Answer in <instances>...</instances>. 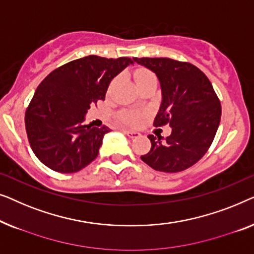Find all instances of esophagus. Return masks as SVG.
<instances>
[{
  "label": "esophagus",
  "mask_w": 254,
  "mask_h": 254,
  "mask_svg": "<svg viewBox=\"0 0 254 254\" xmlns=\"http://www.w3.org/2000/svg\"><path fill=\"white\" fill-rule=\"evenodd\" d=\"M124 133H126L127 137H130V138H137V137H139V135H140V133H139V132H137V131H131V130H127V128H124Z\"/></svg>",
  "instance_id": "34e87169"
}]
</instances>
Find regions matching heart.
I'll use <instances>...</instances> for the list:
<instances>
[{
  "label": "heart",
  "instance_id": "heart-1",
  "mask_svg": "<svg viewBox=\"0 0 254 254\" xmlns=\"http://www.w3.org/2000/svg\"><path fill=\"white\" fill-rule=\"evenodd\" d=\"M149 76H153V73L151 72V71H148L146 69H139L135 71L134 79L138 83V81L145 79V78H147ZM119 117L123 123L127 124V126L133 127V126H137V124L139 123L141 115H140V113L137 112V110H122V112H120Z\"/></svg>",
  "mask_w": 254,
  "mask_h": 254
}]
</instances>
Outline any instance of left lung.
<instances>
[{
  "mask_svg": "<svg viewBox=\"0 0 254 254\" xmlns=\"http://www.w3.org/2000/svg\"><path fill=\"white\" fill-rule=\"evenodd\" d=\"M159 78L162 102L154 127H171V134H149L152 147L141 160L163 173H178L197 163L212 145L221 120V103L208 78L189 62L168 57H134Z\"/></svg>",
  "mask_w": 254,
  "mask_h": 254,
  "instance_id": "left-lung-1",
  "label": "left lung"
}]
</instances>
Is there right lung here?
Instances as JSON below:
<instances>
[{
    "label": "right lung",
    "instance_id": "add662e5",
    "mask_svg": "<svg viewBox=\"0 0 254 254\" xmlns=\"http://www.w3.org/2000/svg\"><path fill=\"white\" fill-rule=\"evenodd\" d=\"M128 57L90 55L57 67L39 85L25 113L31 148L40 161L62 174L77 173L99 154L110 128L84 126L91 105L105 100L110 81L127 65Z\"/></svg>",
    "mask_w": 254,
    "mask_h": 254
}]
</instances>
